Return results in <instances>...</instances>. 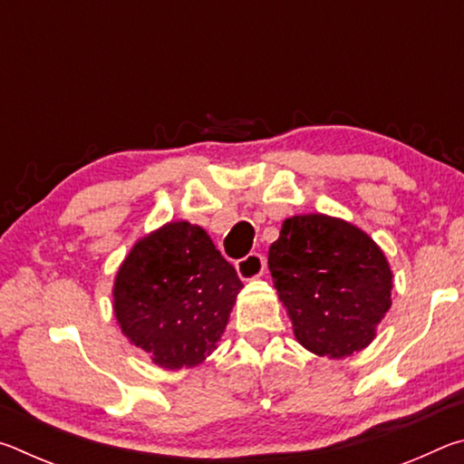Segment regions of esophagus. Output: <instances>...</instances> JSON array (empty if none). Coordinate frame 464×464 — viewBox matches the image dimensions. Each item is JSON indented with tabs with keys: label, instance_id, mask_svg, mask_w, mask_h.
<instances>
[{
	"label": "esophagus",
	"instance_id": "34e87169",
	"mask_svg": "<svg viewBox=\"0 0 464 464\" xmlns=\"http://www.w3.org/2000/svg\"><path fill=\"white\" fill-rule=\"evenodd\" d=\"M235 270H237L241 280L260 278L264 270H266L264 256L262 254H249L246 257H241V260H237V264H235Z\"/></svg>",
	"mask_w": 464,
	"mask_h": 464
}]
</instances>
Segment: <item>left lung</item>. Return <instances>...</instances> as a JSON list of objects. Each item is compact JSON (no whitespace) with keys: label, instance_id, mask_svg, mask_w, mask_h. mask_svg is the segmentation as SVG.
Here are the masks:
<instances>
[{"label":"left lung","instance_id":"left-lung-1","mask_svg":"<svg viewBox=\"0 0 464 464\" xmlns=\"http://www.w3.org/2000/svg\"><path fill=\"white\" fill-rule=\"evenodd\" d=\"M268 268L295 337L317 356L364 350L391 309L387 257L362 229L342 218L321 213L286 218L270 246Z\"/></svg>","mask_w":464,"mask_h":464}]
</instances>
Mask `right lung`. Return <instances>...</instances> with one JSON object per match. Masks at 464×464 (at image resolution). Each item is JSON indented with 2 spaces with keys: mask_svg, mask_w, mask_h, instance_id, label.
Returning <instances> with one entry per match:
<instances>
[{
  "mask_svg": "<svg viewBox=\"0 0 464 464\" xmlns=\"http://www.w3.org/2000/svg\"><path fill=\"white\" fill-rule=\"evenodd\" d=\"M243 288L207 231L188 221L139 239L114 278V315L122 334L151 358L178 371L217 350Z\"/></svg>",
  "mask_w": 464,
  "mask_h": 464,
  "instance_id": "add662e5",
  "label": "right lung"
}]
</instances>
